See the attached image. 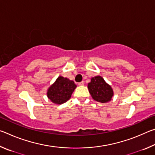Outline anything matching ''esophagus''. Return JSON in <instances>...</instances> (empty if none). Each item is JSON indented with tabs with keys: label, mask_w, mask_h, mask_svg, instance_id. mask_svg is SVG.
<instances>
[{
	"label": "esophagus",
	"mask_w": 155,
	"mask_h": 155,
	"mask_svg": "<svg viewBox=\"0 0 155 155\" xmlns=\"http://www.w3.org/2000/svg\"><path fill=\"white\" fill-rule=\"evenodd\" d=\"M84 85V82H83V81H81V82L78 83V85H79V86H82V85Z\"/></svg>",
	"instance_id": "34e87169"
}]
</instances>
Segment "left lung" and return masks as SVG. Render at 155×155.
Masks as SVG:
<instances>
[{
    "label": "left lung",
    "mask_w": 155,
    "mask_h": 155,
    "mask_svg": "<svg viewBox=\"0 0 155 155\" xmlns=\"http://www.w3.org/2000/svg\"><path fill=\"white\" fill-rule=\"evenodd\" d=\"M87 88L91 97L96 101L106 103L111 101L114 96V90L101 76H96L91 78Z\"/></svg>",
    "instance_id": "left-lung-1"
}]
</instances>
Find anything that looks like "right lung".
<instances>
[{
    "mask_svg": "<svg viewBox=\"0 0 155 155\" xmlns=\"http://www.w3.org/2000/svg\"><path fill=\"white\" fill-rule=\"evenodd\" d=\"M76 87L74 81L59 76L47 90V97L52 103L61 104L71 98Z\"/></svg>",
    "mask_w": 155,
    "mask_h": 155,
    "instance_id": "add662e5",
    "label": "right lung"
}]
</instances>
